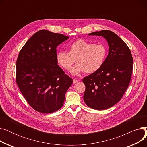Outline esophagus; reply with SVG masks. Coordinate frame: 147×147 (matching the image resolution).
<instances>
[{"label":"esophagus","mask_w":147,"mask_h":147,"mask_svg":"<svg viewBox=\"0 0 147 147\" xmlns=\"http://www.w3.org/2000/svg\"><path fill=\"white\" fill-rule=\"evenodd\" d=\"M78 82V80L77 79H73V83H76Z\"/></svg>","instance_id":"esophagus-1"}]
</instances>
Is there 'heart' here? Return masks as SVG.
<instances>
[{"instance_id":"1","label":"heart","mask_w":147,"mask_h":147,"mask_svg":"<svg viewBox=\"0 0 147 147\" xmlns=\"http://www.w3.org/2000/svg\"><path fill=\"white\" fill-rule=\"evenodd\" d=\"M107 54V48L105 45L79 39L69 46L68 52H58L57 60L62 68L68 71L76 59L77 64L71 69V74L78 75L84 71L91 74L102 67Z\"/></svg>"}]
</instances>
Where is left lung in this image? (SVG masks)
<instances>
[{
    "label": "left lung",
    "mask_w": 147,
    "mask_h": 147,
    "mask_svg": "<svg viewBox=\"0 0 147 147\" xmlns=\"http://www.w3.org/2000/svg\"><path fill=\"white\" fill-rule=\"evenodd\" d=\"M89 35L103 36L109 46L102 67L83 79L86 86L84 101L91 109L102 110L117 103L131 80L133 58L128 46L111 31L104 30Z\"/></svg>",
    "instance_id": "1"
}]
</instances>
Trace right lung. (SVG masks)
<instances>
[{"label": "right lung", "mask_w": 147, "mask_h": 147, "mask_svg": "<svg viewBox=\"0 0 147 147\" xmlns=\"http://www.w3.org/2000/svg\"><path fill=\"white\" fill-rule=\"evenodd\" d=\"M68 38L42 30L29 38L19 53L16 82L28 104L38 112L51 113L60 109L73 83L57 60V47Z\"/></svg>", "instance_id": "1"}]
</instances>
